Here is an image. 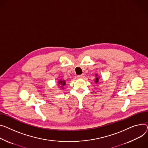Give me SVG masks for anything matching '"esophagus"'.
Listing matches in <instances>:
<instances>
[{"mask_svg": "<svg viewBox=\"0 0 148 148\" xmlns=\"http://www.w3.org/2000/svg\"><path fill=\"white\" fill-rule=\"evenodd\" d=\"M84 77H85V75L84 74H82V75H78L77 76V77L78 78H80V79H82V78H84Z\"/></svg>", "mask_w": 148, "mask_h": 148, "instance_id": "obj_1", "label": "esophagus"}]
</instances>
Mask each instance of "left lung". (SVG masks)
<instances>
[{
  "label": "left lung",
  "mask_w": 148,
  "mask_h": 148,
  "mask_svg": "<svg viewBox=\"0 0 148 148\" xmlns=\"http://www.w3.org/2000/svg\"><path fill=\"white\" fill-rule=\"evenodd\" d=\"M96 75V78H95V82L96 83V84H97V83H98V82H99V78H100V77H99V76H97V74H96L95 75Z\"/></svg>",
  "instance_id": "left-lung-1"
}]
</instances>
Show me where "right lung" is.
Returning a JSON list of instances; mask_svg holds the SVG:
<instances>
[{"label": "right lung", "instance_id": "add662e5", "mask_svg": "<svg viewBox=\"0 0 148 148\" xmlns=\"http://www.w3.org/2000/svg\"><path fill=\"white\" fill-rule=\"evenodd\" d=\"M57 83H58V86H60V88H62V89H64V86L66 84L65 81L64 80H61V79L59 80L58 81Z\"/></svg>", "mask_w": 148, "mask_h": 148}]
</instances>
